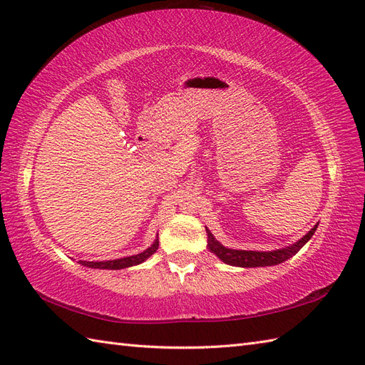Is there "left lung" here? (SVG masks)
Segmentation results:
<instances>
[{
  "label": "left lung",
  "instance_id": "8db88e82",
  "mask_svg": "<svg viewBox=\"0 0 365 365\" xmlns=\"http://www.w3.org/2000/svg\"><path fill=\"white\" fill-rule=\"evenodd\" d=\"M317 226H314L307 234L298 240L297 243L292 246L282 247V250H276V251H268V252H260V251H243V250H230V247L222 246L218 240L213 237L210 230L207 229L208 234V250H210L215 255L227 263V265H234V267H242V268H254V267H271V265H277V263H282L285 260H289L293 257L302 246H304L309 240L312 238L315 234Z\"/></svg>",
  "mask_w": 365,
  "mask_h": 365
}]
</instances>
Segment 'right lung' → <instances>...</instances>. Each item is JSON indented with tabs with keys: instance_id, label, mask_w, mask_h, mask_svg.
Returning <instances> with one entry per match:
<instances>
[{
	"instance_id": "obj_1",
	"label": "right lung",
	"mask_w": 365,
	"mask_h": 365,
	"mask_svg": "<svg viewBox=\"0 0 365 365\" xmlns=\"http://www.w3.org/2000/svg\"><path fill=\"white\" fill-rule=\"evenodd\" d=\"M158 250V238L155 240L153 245L150 247H147L145 251L139 252L136 255H130V257H122V259H115V260H106V262H86V260H80L81 265L89 267V268H97V269H122V268H128L133 265H139L144 260H147L150 255Z\"/></svg>"
}]
</instances>
